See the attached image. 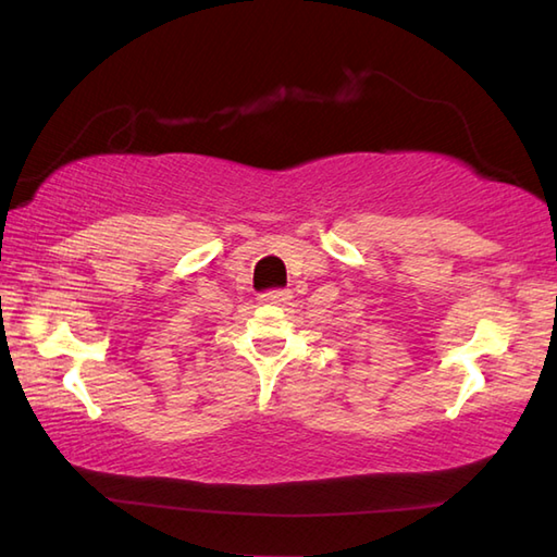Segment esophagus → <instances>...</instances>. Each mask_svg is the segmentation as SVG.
<instances>
[{
	"label": "esophagus",
	"mask_w": 557,
	"mask_h": 557,
	"mask_svg": "<svg viewBox=\"0 0 557 557\" xmlns=\"http://www.w3.org/2000/svg\"><path fill=\"white\" fill-rule=\"evenodd\" d=\"M260 304H277V307H282V304H287L292 299V292L289 289H270V292H263L260 294Z\"/></svg>",
	"instance_id": "34e87169"
}]
</instances>
